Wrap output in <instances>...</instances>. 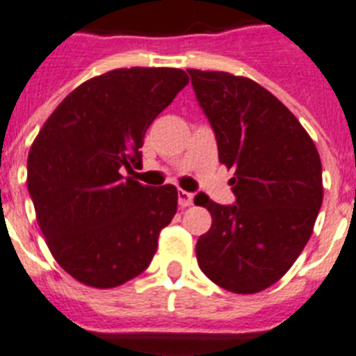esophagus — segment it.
I'll use <instances>...</instances> for the list:
<instances>
[{"label":"esophagus","instance_id":"obj_1","mask_svg":"<svg viewBox=\"0 0 356 356\" xmlns=\"http://www.w3.org/2000/svg\"><path fill=\"white\" fill-rule=\"evenodd\" d=\"M177 199H179V206H181V208H186V206H192L193 193L184 192V190H179Z\"/></svg>","mask_w":356,"mask_h":356}]
</instances>
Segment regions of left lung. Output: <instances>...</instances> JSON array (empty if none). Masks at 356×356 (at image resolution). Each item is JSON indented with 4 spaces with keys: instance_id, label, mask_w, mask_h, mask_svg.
Wrapping results in <instances>:
<instances>
[{
    "instance_id": "obj_1",
    "label": "left lung",
    "mask_w": 356,
    "mask_h": 356,
    "mask_svg": "<svg viewBox=\"0 0 356 356\" xmlns=\"http://www.w3.org/2000/svg\"><path fill=\"white\" fill-rule=\"evenodd\" d=\"M188 74L219 161L235 172V204L195 197L211 213L197 262L220 288L257 293L293 266L312 237L322 206L321 157L298 119L259 83L228 72Z\"/></svg>"
}]
</instances>
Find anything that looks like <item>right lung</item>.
<instances>
[{
    "mask_svg": "<svg viewBox=\"0 0 356 356\" xmlns=\"http://www.w3.org/2000/svg\"><path fill=\"white\" fill-rule=\"evenodd\" d=\"M188 85L179 68H118L61 101L35 137L26 184L54 259L92 288H115L150 266L177 188L122 177L145 134Z\"/></svg>",
    "mask_w": 356,
    "mask_h": 356,
    "instance_id": "obj_1",
    "label": "right lung"
}]
</instances>
